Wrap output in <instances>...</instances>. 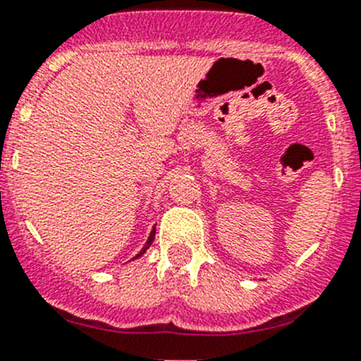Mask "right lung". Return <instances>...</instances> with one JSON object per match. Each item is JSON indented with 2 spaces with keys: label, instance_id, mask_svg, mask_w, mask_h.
Here are the masks:
<instances>
[{
  "label": "right lung",
  "instance_id": "right-lung-1",
  "mask_svg": "<svg viewBox=\"0 0 361 361\" xmlns=\"http://www.w3.org/2000/svg\"><path fill=\"white\" fill-rule=\"evenodd\" d=\"M154 238H155V231H152V234H150V238H148V241H147V245H145V248H143V250H141V253H137V255H136V257H134V258L141 257V255H143V253H145V251H147L148 248H150V245H152V241H154Z\"/></svg>",
  "mask_w": 361,
  "mask_h": 361
}]
</instances>
